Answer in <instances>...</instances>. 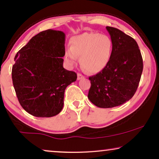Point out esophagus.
Returning <instances> with one entry per match:
<instances>
[{
	"mask_svg": "<svg viewBox=\"0 0 159 159\" xmlns=\"http://www.w3.org/2000/svg\"><path fill=\"white\" fill-rule=\"evenodd\" d=\"M82 78H84V76L82 75V74L78 73L77 74V80H82Z\"/></svg>",
	"mask_w": 159,
	"mask_h": 159,
	"instance_id": "obj_1",
	"label": "esophagus"
}]
</instances>
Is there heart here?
Listing matches in <instances>:
<instances>
[{
  "mask_svg": "<svg viewBox=\"0 0 159 159\" xmlns=\"http://www.w3.org/2000/svg\"><path fill=\"white\" fill-rule=\"evenodd\" d=\"M113 41L109 36L98 32H84L71 38L70 48L64 53L67 64L72 66L79 56L82 68L90 73L101 71L109 62Z\"/></svg>",
  "mask_w": 159,
  "mask_h": 159,
  "instance_id": "b5f03b06",
  "label": "heart"
}]
</instances>
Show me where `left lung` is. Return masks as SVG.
<instances>
[{"label": "left lung", "instance_id": "1", "mask_svg": "<svg viewBox=\"0 0 159 159\" xmlns=\"http://www.w3.org/2000/svg\"><path fill=\"white\" fill-rule=\"evenodd\" d=\"M113 41L110 61L97 75L89 77L91 86L88 98L99 108L122 105L138 89L143 64L138 45L131 37L116 28L106 27Z\"/></svg>", "mask_w": 159, "mask_h": 159}]
</instances>
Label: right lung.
<instances>
[{"instance_id":"right-lung-1","label":"right lung","mask_w":159,"mask_h":159,"mask_svg":"<svg viewBox=\"0 0 159 159\" xmlns=\"http://www.w3.org/2000/svg\"><path fill=\"white\" fill-rule=\"evenodd\" d=\"M65 34L47 30L34 36L14 58L12 81L24 109L37 117L57 115L64 106L66 87L77 74L63 66Z\"/></svg>"}]
</instances>
